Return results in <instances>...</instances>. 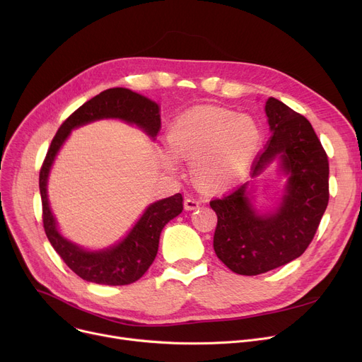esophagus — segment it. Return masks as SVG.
Returning a JSON list of instances; mask_svg holds the SVG:
<instances>
[{"label": "esophagus", "instance_id": "esophagus-1", "mask_svg": "<svg viewBox=\"0 0 362 362\" xmlns=\"http://www.w3.org/2000/svg\"><path fill=\"white\" fill-rule=\"evenodd\" d=\"M200 204H202V202L197 200V199H193V197H187L184 200L185 211H196V209H199Z\"/></svg>", "mask_w": 362, "mask_h": 362}]
</instances>
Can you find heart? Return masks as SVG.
<instances>
[{"instance_id":"heart-1","label":"heart","mask_w":362,"mask_h":362,"mask_svg":"<svg viewBox=\"0 0 362 362\" xmlns=\"http://www.w3.org/2000/svg\"><path fill=\"white\" fill-rule=\"evenodd\" d=\"M172 151L163 150L165 169L175 172L178 158L193 160V174L206 188H223L242 178L253 163L262 134L247 115L200 107L177 117L168 131Z\"/></svg>"}]
</instances>
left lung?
Returning <instances> with one entry per match:
<instances>
[{
  "label": "left lung",
  "mask_w": 362,
  "mask_h": 362,
  "mask_svg": "<svg viewBox=\"0 0 362 362\" xmlns=\"http://www.w3.org/2000/svg\"><path fill=\"white\" fill-rule=\"evenodd\" d=\"M265 115L271 140L253 162V180L211 202L218 216L215 253L240 275L295 261L313 242L329 203V160L309 120L272 97ZM274 161L286 182L278 206L264 211L257 208L255 178Z\"/></svg>",
  "instance_id": "1"
}]
</instances>
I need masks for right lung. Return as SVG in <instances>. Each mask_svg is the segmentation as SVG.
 Masks as SVG:
<instances>
[{"label": "right lung", "mask_w": 362, "mask_h": 362, "mask_svg": "<svg viewBox=\"0 0 362 362\" xmlns=\"http://www.w3.org/2000/svg\"><path fill=\"white\" fill-rule=\"evenodd\" d=\"M103 119L122 120L140 128L150 140H156L160 128V107L156 101L128 88H110L83 103L69 116L51 141L40 172L42 221L51 246L82 280L106 286H125L141 279L153 264L163 227L182 212V196L178 193L150 203L127 235L107 247L87 249L64 237L48 200L49 172L71 132Z\"/></svg>", "instance_id": "add662e5"}]
</instances>
